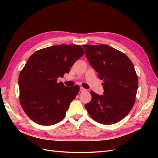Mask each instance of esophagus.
I'll list each match as a JSON object with an SVG mask.
<instances>
[{
	"instance_id": "esophagus-1",
	"label": "esophagus",
	"mask_w": 158,
	"mask_h": 158,
	"mask_svg": "<svg viewBox=\"0 0 158 158\" xmlns=\"http://www.w3.org/2000/svg\"><path fill=\"white\" fill-rule=\"evenodd\" d=\"M85 90H86V89H84V88H82V87H80V92H85Z\"/></svg>"
}]
</instances>
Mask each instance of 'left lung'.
<instances>
[{"instance_id":"left-lung-1","label":"left lung","mask_w":158,"mask_h":158,"mask_svg":"<svg viewBox=\"0 0 158 158\" xmlns=\"http://www.w3.org/2000/svg\"><path fill=\"white\" fill-rule=\"evenodd\" d=\"M87 59L103 80L104 92L91 91L92 100L85 108L94 120L103 125L121 121L135 102L138 76L132 61L120 51L107 45H82Z\"/></svg>"}]
</instances>
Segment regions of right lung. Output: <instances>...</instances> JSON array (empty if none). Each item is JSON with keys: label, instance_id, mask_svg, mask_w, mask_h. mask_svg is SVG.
Segmentation results:
<instances>
[{"label": "right lung", "instance_id": "add662e5", "mask_svg": "<svg viewBox=\"0 0 158 158\" xmlns=\"http://www.w3.org/2000/svg\"><path fill=\"white\" fill-rule=\"evenodd\" d=\"M84 54L80 45H53L37 51L26 62L18 78L20 102L31 120L49 126L61 121L80 87H66L57 78L69 73Z\"/></svg>", "mask_w": 158, "mask_h": 158}]
</instances>
